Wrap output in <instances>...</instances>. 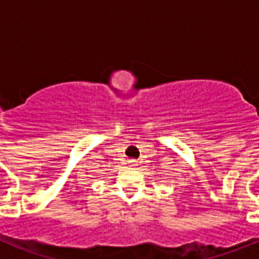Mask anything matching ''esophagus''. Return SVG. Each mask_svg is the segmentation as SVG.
<instances>
[{"label": "esophagus", "mask_w": 259, "mask_h": 259, "mask_svg": "<svg viewBox=\"0 0 259 259\" xmlns=\"http://www.w3.org/2000/svg\"><path fill=\"white\" fill-rule=\"evenodd\" d=\"M128 163H130V164H136V161L131 159V161H128Z\"/></svg>", "instance_id": "obj_1"}]
</instances>
